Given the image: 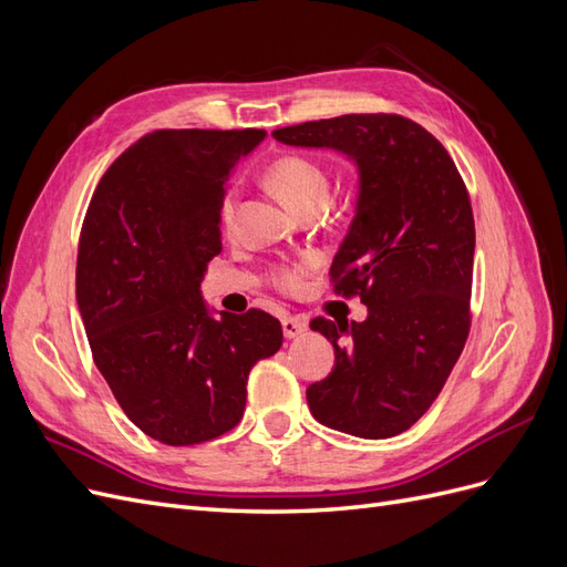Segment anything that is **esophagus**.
Instances as JSON below:
<instances>
[{"label":"esophagus","instance_id":"34e87169","mask_svg":"<svg viewBox=\"0 0 567 567\" xmlns=\"http://www.w3.org/2000/svg\"><path fill=\"white\" fill-rule=\"evenodd\" d=\"M281 326H284L286 338H298L300 333L307 331V319L300 315H288L281 319Z\"/></svg>","mask_w":567,"mask_h":567}]
</instances>
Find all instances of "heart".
Instances as JSON below:
<instances>
[{
    "label": "heart",
    "instance_id": "b5f03b06",
    "mask_svg": "<svg viewBox=\"0 0 567 567\" xmlns=\"http://www.w3.org/2000/svg\"><path fill=\"white\" fill-rule=\"evenodd\" d=\"M269 184L279 198L288 205L290 210L302 215L312 208H326L331 196V182L326 169L305 156H284L269 167ZM238 208V188H229L219 203V227L225 231L234 229ZM310 262H302L296 267H277L271 271V279L281 290H298Z\"/></svg>",
    "mask_w": 567,
    "mask_h": 567
}]
</instances>
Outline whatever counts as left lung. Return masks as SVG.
<instances>
[{
	"label": "left lung",
	"instance_id": "8db88e82",
	"mask_svg": "<svg viewBox=\"0 0 567 567\" xmlns=\"http://www.w3.org/2000/svg\"><path fill=\"white\" fill-rule=\"evenodd\" d=\"M271 134L288 146L346 153L359 175L331 277L336 293L359 296L369 315L312 319V331L331 340L336 367L307 388V404L333 431L400 435L435 402L471 331L475 225L466 184L447 148L402 115L352 113Z\"/></svg>",
	"mask_w": 567,
	"mask_h": 567
}]
</instances>
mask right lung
Here are the masks:
<instances>
[{"mask_svg":"<svg viewBox=\"0 0 567 567\" xmlns=\"http://www.w3.org/2000/svg\"><path fill=\"white\" fill-rule=\"evenodd\" d=\"M265 130H156L101 177L82 221L75 298L94 364L148 437L188 447L241 421L248 373L281 348L262 310L213 317L219 203Z\"/></svg>","mask_w":567,"mask_h":567,"instance_id":"1","label":"right lung"}]
</instances>
